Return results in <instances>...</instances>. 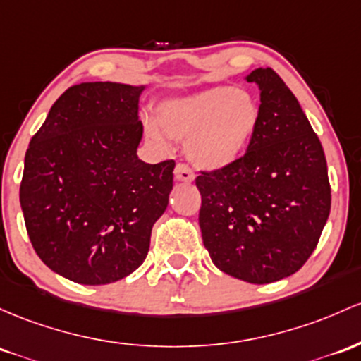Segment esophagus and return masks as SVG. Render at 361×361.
<instances>
[{
	"label": "esophagus",
	"mask_w": 361,
	"mask_h": 361,
	"mask_svg": "<svg viewBox=\"0 0 361 361\" xmlns=\"http://www.w3.org/2000/svg\"><path fill=\"white\" fill-rule=\"evenodd\" d=\"M174 178L180 181H193V178H195V173L192 171V169L188 168L185 162H178L176 168H174Z\"/></svg>",
	"instance_id": "1"
}]
</instances>
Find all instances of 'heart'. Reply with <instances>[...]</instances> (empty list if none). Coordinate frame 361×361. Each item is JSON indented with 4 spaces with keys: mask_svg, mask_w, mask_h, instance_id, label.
Returning <instances> with one entry per match:
<instances>
[{
    "mask_svg": "<svg viewBox=\"0 0 361 361\" xmlns=\"http://www.w3.org/2000/svg\"><path fill=\"white\" fill-rule=\"evenodd\" d=\"M168 137L187 142L188 157L204 168H226L250 147L260 123V102L250 90L221 85L171 99L157 108ZM157 135V128L149 125Z\"/></svg>",
    "mask_w": 361,
    "mask_h": 361,
    "instance_id": "b5f03b06",
    "label": "heart"
}]
</instances>
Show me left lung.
Wrapping results in <instances>:
<instances>
[{
	"mask_svg": "<svg viewBox=\"0 0 361 361\" xmlns=\"http://www.w3.org/2000/svg\"><path fill=\"white\" fill-rule=\"evenodd\" d=\"M260 123L240 161L204 169L202 238L217 269L253 284L295 274L310 259L331 211L322 144L279 75L257 68Z\"/></svg>",
	"mask_w": 361,
	"mask_h": 361,
	"instance_id": "left-lung-1",
	"label": "left lung"
}]
</instances>
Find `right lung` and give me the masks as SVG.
<instances>
[{
  "label": "right lung",
  "instance_id": "obj_1",
  "mask_svg": "<svg viewBox=\"0 0 361 361\" xmlns=\"http://www.w3.org/2000/svg\"><path fill=\"white\" fill-rule=\"evenodd\" d=\"M144 87L87 82L66 89L25 154L20 204L39 259L80 284L132 274L168 207L174 161L137 157Z\"/></svg>",
  "mask_w": 361,
  "mask_h": 361
}]
</instances>
